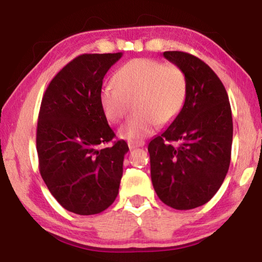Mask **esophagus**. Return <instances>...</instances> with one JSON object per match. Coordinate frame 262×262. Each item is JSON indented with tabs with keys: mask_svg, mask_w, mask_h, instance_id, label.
Returning a JSON list of instances; mask_svg holds the SVG:
<instances>
[{
	"mask_svg": "<svg viewBox=\"0 0 262 262\" xmlns=\"http://www.w3.org/2000/svg\"><path fill=\"white\" fill-rule=\"evenodd\" d=\"M145 145L144 141H128V147L130 149L138 148V147H142Z\"/></svg>",
	"mask_w": 262,
	"mask_h": 262,
	"instance_id": "34e87169",
	"label": "esophagus"
}]
</instances>
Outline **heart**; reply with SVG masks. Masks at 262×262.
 Segmentation results:
<instances>
[{
    "instance_id": "heart-1",
    "label": "heart",
    "mask_w": 262,
    "mask_h": 262,
    "mask_svg": "<svg viewBox=\"0 0 262 262\" xmlns=\"http://www.w3.org/2000/svg\"><path fill=\"white\" fill-rule=\"evenodd\" d=\"M114 81L103 87L100 104L107 120L117 123L135 102L138 113L118 132L129 141L148 137L157 123L172 122L186 102V74L173 63L135 58L118 68Z\"/></svg>"
}]
</instances>
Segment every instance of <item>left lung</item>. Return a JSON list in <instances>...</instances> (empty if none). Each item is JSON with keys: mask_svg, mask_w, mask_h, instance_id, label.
I'll return each mask as SVG.
<instances>
[{"mask_svg": "<svg viewBox=\"0 0 262 262\" xmlns=\"http://www.w3.org/2000/svg\"><path fill=\"white\" fill-rule=\"evenodd\" d=\"M163 55L186 74L187 97L172 123L148 144L152 184L167 206L191 210L210 201L228 173L231 106L221 79L204 61L182 51Z\"/></svg>", "mask_w": 262, "mask_h": 262, "instance_id": "left-lung-1", "label": "left lung"}]
</instances>
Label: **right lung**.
I'll use <instances>...</instances> for the list:
<instances>
[{
  "mask_svg": "<svg viewBox=\"0 0 262 262\" xmlns=\"http://www.w3.org/2000/svg\"><path fill=\"white\" fill-rule=\"evenodd\" d=\"M122 57L83 54L61 69L41 99L37 124L39 171L66 210L80 215L105 211L115 201L123 173L124 140L107 124L100 104L103 79Z\"/></svg>",
  "mask_w": 262,
  "mask_h": 262,
  "instance_id": "right-lung-1",
  "label": "right lung"
}]
</instances>
